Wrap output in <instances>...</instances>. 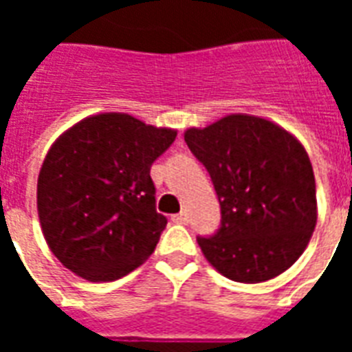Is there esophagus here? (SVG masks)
I'll return each instance as SVG.
<instances>
[{
	"mask_svg": "<svg viewBox=\"0 0 352 352\" xmlns=\"http://www.w3.org/2000/svg\"><path fill=\"white\" fill-rule=\"evenodd\" d=\"M171 221L177 222V224H186L190 219H188V213H186V211H181V213L173 214V217H171Z\"/></svg>",
	"mask_w": 352,
	"mask_h": 352,
	"instance_id": "1",
	"label": "esophagus"
}]
</instances>
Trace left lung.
Listing matches in <instances>:
<instances>
[{"mask_svg": "<svg viewBox=\"0 0 352 352\" xmlns=\"http://www.w3.org/2000/svg\"><path fill=\"white\" fill-rule=\"evenodd\" d=\"M184 141L221 204L219 230L198 236L206 258L237 283H262L288 270L317 224L315 175L300 141L249 115L190 128Z\"/></svg>", "mask_w": 352, "mask_h": 352, "instance_id": "obj_1", "label": "left lung"}]
</instances>
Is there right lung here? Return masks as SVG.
<instances>
[{
	"label": "right lung",
	"mask_w": 352,
	"mask_h": 352,
	"mask_svg": "<svg viewBox=\"0 0 352 352\" xmlns=\"http://www.w3.org/2000/svg\"><path fill=\"white\" fill-rule=\"evenodd\" d=\"M177 131L124 113L80 120L50 146L37 179L43 234L62 264L115 280L145 262L168 219L156 211L151 166Z\"/></svg>",
	"instance_id": "add662e5"
}]
</instances>
